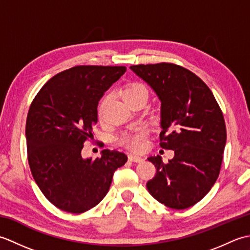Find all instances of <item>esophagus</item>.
Instances as JSON below:
<instances>
[{"label": "esophagus", "mask_w": 250, "mask_h": 250, "mask_svg": "<svg viewBox=\"0 0 250 250\" xmlns=\"http://www.w3.org/2000/svg\"><path fill=\"white\" fill-rule=\"evenodd\" d=\"M129 160L132 161V162H136V163H141L144 161V159L141 158V157H137V156H134V155H130L129 157Z\"/></svg>", "instance_id": "1"}]
</instances>
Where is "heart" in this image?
Returning a JSON list of instances; mask_svg holds the SVG:
<instances>
[{"mask_svg":"<svg viewBox=\"0 0 250 250\" xmlns=\"http://www.w3.org/2000/svg\"><path fill=\"white\" fill-rule=\"evenodd\" d=\"M135 94H145L146 98H148V91L147 89L143 86L141 83H132L128 88H125V90L124 91V99L126 100L129 99L132 95ZM104 103H102L100 107V116L102 114V109ZM145 137H146V132L144 130H137L134 133L131 134H125L122 136L121 139V143L124 144L125 147H128L129 149L132 150H141L143 147L145 145Z\"/></svg>","mask_w":250,"mask_h":250,"instance_id":"1","label":"heart"}]
</instances>
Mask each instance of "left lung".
<instances>
[{"label": "left lung", "instance_id": "1", "mask_svg": "<svg viewBox=\"0 0 250 250\" xmlns=\"http://www.w3.org/2000/svg\"><path fill=\"white\" fill-rule=\"evenodd\" d=\"M130 68L161 101L160 146L175 153L167 163L160 156L148 158L157 172L147 189L167 207L188 208L219 176L227 141L224 115L210 89L187 68L166 62Z\"/></svg>", "mask_w": 250, "mask_h": 250}]
</instances>
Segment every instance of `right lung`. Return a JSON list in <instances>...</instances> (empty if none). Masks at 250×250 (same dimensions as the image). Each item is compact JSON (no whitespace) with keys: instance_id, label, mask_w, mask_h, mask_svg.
Instances as JSON below:
<instances>
[{"instance_id":"right-lung-1","label":"right lung","mask_w":250,"mask_h":250,"mask_svg":"<svg viewBox=\"0 0 250 250\" xmlns=\"http://www.w3.org/2000/svg\"><path fill=\"white\" fill-rule=\"evenodd\" d=\"M125 71L74 66L50 78L32 101L25 125L29 166L42 192L58 208L72 214L91 209L128 160L124 152L109 149L94 160L82 157L83 143L93 139L100 99Z\"/></svg>"}]
</instances>
